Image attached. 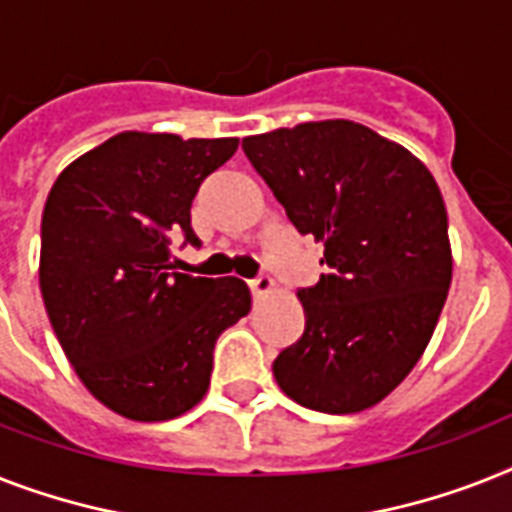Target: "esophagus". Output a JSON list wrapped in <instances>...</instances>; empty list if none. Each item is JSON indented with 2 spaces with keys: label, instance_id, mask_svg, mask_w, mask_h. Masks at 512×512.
Here are the masks:
<instances>
[{
  "label": "esophagus",
  "instance_id": "1",
  "mask_svg": "<svg viewBox=\"0 0 512 512\" xmlns=\"http://www.w3.org/2000/svg\"><path fill=\"white\" fill-rule=\"evenodd\" d=\"M273 278L270 276H257V278H252V281H249V289H252V294H255V297H265V294H270L273 292Z\"/></svg>",
  "mask_w": 512,
  "mask_h": 512
}]
</instances>
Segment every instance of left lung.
<instances>
[{"mask_svg": "<svg viewBox=\"0 0 512 512\" xmlns=\"http://www.w3.org/2000/svg\"><path fill=\"white\" fill-rule=\"evenodd\" d=\"M242 149L302 236L321 281L299 289L305 331L273 360L286 397L360 413L421 360L452 281L447 210L415 155L352 120L247 136Z\"/></svg>", "mask_w": 512, "mask_h": 512, "instance_id": "obj_1", "label": "left lung"}]
</instances>
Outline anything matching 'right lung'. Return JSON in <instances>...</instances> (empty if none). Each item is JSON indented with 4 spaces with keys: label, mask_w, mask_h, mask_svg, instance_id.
I'll list each match as a JSON object with an SVG mask.
<instances>
[{
    "label": "right lung",
    "mask_w": 512,
    "mask_h": 512,
    "mask_svg": "<svg viewBox=\"0 0 512 512\" xmlns=\"http://www.w3.org/2000/svg\"><path fill=\"white\" fill-rule=\"evenodd\" d=\"M239 139L126 131L70 162L41 215L39 284L83 386L131 421L205 397L218 336L249 313L239 278L178 273L170 236L199 247L191 202Z\"/></svg>",
    "instance_id": "right-lung-1"
}]
</instances>
